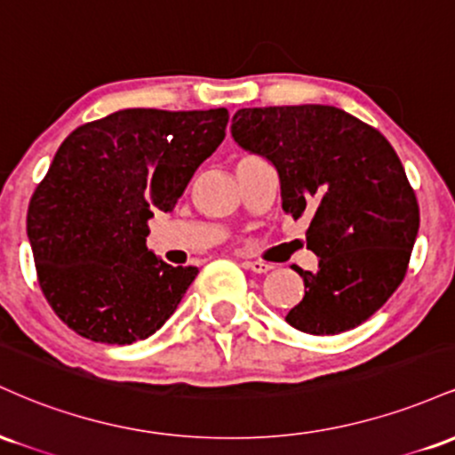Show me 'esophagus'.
I'll return each mask as SVG.
<instances>
[{
    "mask_svg": "<svg viewBox=\"0 0 455 455\" xmlns=\"http://www.w3.org/2000/svg\"><path fill=\"white\" fill-rule=\"evenodd\" d=\"M243 269L254 271V274H267V271L274 269V265L263 263V260H243Z\"/></svg>",
    "mask_w": 455,
    "mask_h": 455,
    "instance_id": "esophagus-1",
    "label": "esophagus"
}]
</instances>
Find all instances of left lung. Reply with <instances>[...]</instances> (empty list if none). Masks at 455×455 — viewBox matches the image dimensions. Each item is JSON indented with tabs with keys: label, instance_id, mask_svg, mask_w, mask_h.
<instances>
[{
	"label": "left lung",
	"instance_id": "obj_1",
	"mask_svg": "<svg viewBox=\"0 0 455 455\" xmlns=\"http://www.w3.org/2000/svg\"><path fill=\"white\" fill-rule=\"evenodd\" d=\"M231 134L280 175L282 210L310 216L316 271L286 323L312 336L362 325L394 295L419 231L404 166L377 128L325 104L239 108Z\"/></svg>",
	"mask_w": 455,
	"mask_h": 455
}]
</instances>
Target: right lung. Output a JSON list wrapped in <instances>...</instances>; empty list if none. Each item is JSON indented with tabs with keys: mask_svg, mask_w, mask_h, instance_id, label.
Returning a JSON list of instances; mask_svg holds the SVG:
<instances>
[{
	"mask_svg": "<svg viewBox=\"0 0 455 455\" xmlns=\"http://www.w3.org/2000/svg\"><path fill=\"white\" fill-rule=\"evenodd\" d=\"M227 124V108H124L60 145L29 201L28 237L40 289L72 331L132 344L177 310L198 269L148 250V222L173 212Z\"/></svg>",
	"mask_w": 455,
	"mask_h": 455,
	"instance_id": "1",
	"label": "right lung"
}]
</instances>
